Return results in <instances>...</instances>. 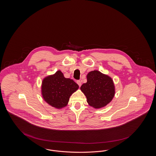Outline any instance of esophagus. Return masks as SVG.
<instances>
[{
  "mask_svg": "<svg viewBox=\"0 0 156 156\" xmlns=\"http://www.w3.org/2000/svg\"><path fill=\"white\" fill-rule=\"evenodd\" d=\"M76 83H78V85H79V87H80L81 86L82 83L81 81H77V82H76Z\"/></svg>",
  "mask_w": 156,
  "mask_h": 156,
  "instance_id": "obj_1",
  "label": "esophagus"
}]
</instances>
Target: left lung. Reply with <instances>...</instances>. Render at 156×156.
I'll use <instances>...</instances> for the list:
<instances>
[{"label": "left lung", "mask_w": 156, "mask_h": 156, "mask_svg": "<svg viewBox=\"0 0 156 156\" xmlns=\"http://www.w3.org/2000/svg\"><path fill=\"white\" fill-rule=\"evenodd\" d=\"M87 82L82 85L81 90L87 97L90 106L99 109L110 103L115 94V88L111 78L99 71L89 72Z\"/></svg>", "instance_id": "left-lung-1"}]
</instances>
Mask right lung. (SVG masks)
Listing matches in <instances>:
<instances>
[{
  "instance_id": "right-lung-1",
  "label": "right lung",
  "mask_w": 156,
  "mask_h": 156,
  "mask_svg": "<svg viewBox=\"0 0 156 156\" xmlns=\"http://www.w3.org/2000/svg\"><path fill=\"white\" fill-rule=\"evenodd\" d=\"M78 88L77 83L73 80L65 78L58 70L43 79L41 94L47 104L56 109H61L67 106L69 97Z\"/></svg>"
}]
</instances>
